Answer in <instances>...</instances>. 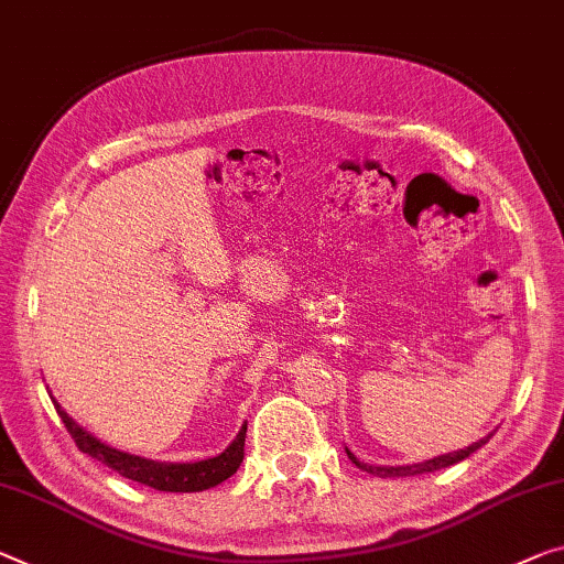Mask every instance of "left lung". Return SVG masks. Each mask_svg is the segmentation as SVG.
Segmentation results:
<instances>
[{
	"label": "left lung",
	"instance_id": "obj_1",
	"mask_svg": "<svg viewBox=\"0 0 564 564\" xmlns=\"http://www.w3.org/2000/svg\"><path fill=\"white\" fill-rule=\"evenodd\" d=\"M491 438V433L489 436H484V438H479L476 441V444H471V446H466V448H458V452H454V454H441V456H433V458H429V462H421V464H405V466H378V464H366V462H360L358 456H355L348 446H345V452H348V458L350 462L358 466V469H362V471H368V474H372V476H415V474H426V471H438V469H446V466H452V464H458V462H464L466 456H471L476 448H481L484 444H487V441Z\"/></svg>",
	"mask_w": 564,
	"mask_h": 564
}]
</instances>
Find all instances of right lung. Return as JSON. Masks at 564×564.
<instances>
[{"label": "right lung", "instance_id": "obj_1", "mask_svg": "<svg viewBox=\"0 0 564 564\" xmlns=\"http://www.w3.org/2000/svg\"><path fill=\"white\" fill-rule=\"evenodd\" d=\"M55 411L59 419H63L65 429L70 431V436L75 438L77 448L83 454H88L93 458H98L100 464H106L108 469L118 471L126 479L145 484V487L159 489V491H204L212 489L216 484L227 481L231 474H237L241 466V458H245V438H247V423L241 426L237 433V438L224 448L221 454H216L212 458H202V462H186V464H173V462H153V458H143L135 454H126L118 452L108 444H102L100 438H95L90 431H85L63 411L55 398Z\"/></svg>", "mask_w": 564, "mask_h": 564}]
</instances>
